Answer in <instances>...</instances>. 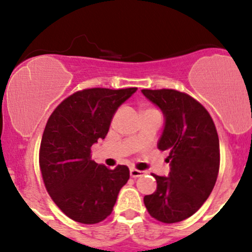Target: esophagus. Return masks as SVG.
Here are the masks:
<instances>
[{"label":"esophagus","instance_id":"obj_1","mask_svg":"<svg viewBox=\"0 0 252 252\" xmlns=\"http://www.w3.org/2000/svg\"><path fill=\"white\" fill-rule=\"evenodd\" d=\"M143 171L141 170H137V168H131L129 170V175H131V177L133 178H137V177H141V176H143Z\"/></svg>","mask_w":252,"mask_h":252}]
</instances>
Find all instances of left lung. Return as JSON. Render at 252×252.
I'll list each match as a JSON object with an SVG mask.
<instances>
[{
  "instance_id": "1",
  "label": "left lung",
  "mask_w": 252,
  "mask_h": 252,
  "mask_svg": "<svg viewBox=\"0 0 252 252\" xmlns=\"http://www.w3.org/2000/svg\"><path fill=\"white\" fill-rule=\"evenodd\" d=\"M165 115L158 148L167 150L168 177L153 175L157 190L144 196L153 219L176 223L195 214L214 189L220 170V141L209 111L191 95L176 90H142Z\"/></svg>"
}]
</instances>
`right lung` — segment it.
<instances>
[{"mask_svg": "<svg viewBox=\"0 0 252 252\" xmlns=\"http://www.w3.org/2000/svg\"><path fill=\"white\" fill-rule=\"evenodd\" d=\"M137 87L86 88L53 110L40 145L41 175L49 196L69 219L95 224L110 216L129 178L125 165L114 170L92 160L91 147L104 139L116 109Z\"/></svg>", "mask_w": 252, "mask_h": 252, "instance_id": "add662e5", "label": "right lung"}]
</instances>
